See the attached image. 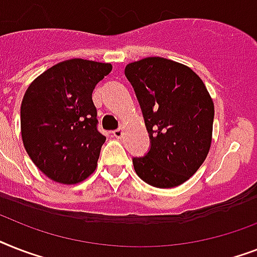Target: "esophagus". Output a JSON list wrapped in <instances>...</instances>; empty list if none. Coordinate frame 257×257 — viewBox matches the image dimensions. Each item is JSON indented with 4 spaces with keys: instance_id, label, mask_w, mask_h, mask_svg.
Segmentation results:
<instances>
[{
    "instance_id": "34e87169",
    "label": "esophagus",
    "mask_w": 257,
    "mask_h": 257,
    "mask_svg": "<svg viewBox=\"0 0 257 257\" xmlns=\"http://www.w3.org/2000/svg\"><path fill=\"white\" fill-rule=\"evenodd\" d=\"M122 135H124V132H122V129H116V131H113V136L116 137V139H121L122 137Z\"/></svg>"
}]
</instances>
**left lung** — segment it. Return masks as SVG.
I'll return each instance as SVG.
<instances>
[{"label": "left lung", "instance_id": "left-lung-1", "mask_svg": "<svg viewBox=\"0 0 257 257\" xmlns=\"http://www.w3.org/2000/svg\"><path fill=\"white\" fill-rule=\"evenodd\" d=\"M151 149L133 157L143 181L156 188L185 183L205 160L212 141L215 108L201 78L188 66L163 57H147L125 66Z\"/></svg>", "mask_w": 257, "mask_h": 257}]
</instances>
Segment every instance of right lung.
<instances>
[{
    "label": "right lung",
    "mask_w": 257,
    "mask_h": 257,
    "mask_svg": "<svg viewBox=\"0 0 257 257\" xmlns=\"http://www.w3.org/2000/svg\"><path fill=\"white\" fill-rule=\"evenodd\" d=\"M110 70V64L72 58L45 70L26 89L22 143L36 167L56 183H81L96 169L106 137L97 129L92 93Z\"/></svg>",
    "instance_id": "add662e5"
}]
</instances>
